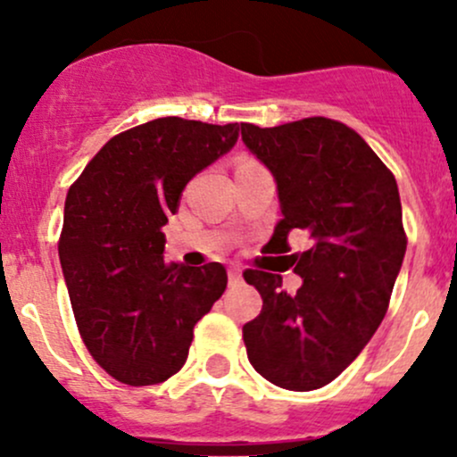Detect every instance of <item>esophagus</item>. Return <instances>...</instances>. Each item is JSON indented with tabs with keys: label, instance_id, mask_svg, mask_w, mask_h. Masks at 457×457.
<instances>
[{
	"label": "esophagus",
	"instance_id": "1",
	"mask_svg": "<svg viewBox=\"0 0 457 457\" xmlns=\"http://www.w3.org/2000/svg\"><path fill=\"white\" fill-rule=\"evenodd\" d=\"M228 276H229V285L241 283V278H243V274H241V270H238V267H229Z\"/></svg>",
	"mask_w": 457,
	"mask_h": 457
}]
</instances>
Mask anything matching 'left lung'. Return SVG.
Returning <instances> with one entry per match:
<instances>
[{"label": "left lung", "instance_id": "obj_1", "mask_svg": "<svg viewBox=\"0 0 457 457\" xmlns=\"http://www.w3.org/2000/svg\"><path fill=\"white\" fill-rule=\"evenodd\" d=\"M243 143L271 170L283 219L270 245L289 252V234L310 247L287 256L303 285L245 270L262 310L243 325L247 358L289 391L329 385L362 352L389 307L407 250L398 186L365 139L345 123L307 117L276 128L241 123Z\"/></svg>", "mask_w": 457, "mask_h": 457}]
</instances>
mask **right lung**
Masks as SVG:
<instances>
[{
    "mask_svg": "<svg viewBox=\"0 0 457 457\" xmlns=\"http://www.w3.org/2000/svg\"><path fill=\"white\" fill-rule=\"evenodd\" d=\"M237 139L238 123L154 119L112 137L68 190L59 261L72 314L96 365L123 385L181 370L195 325L223 296L225 267L168 262L161 228Z\"/></svg>",
    "mask_w": 457,
    "mask_h": 457,
    "instance_id": "obj_1",
    "label": "right lung"
}]
</instances>
